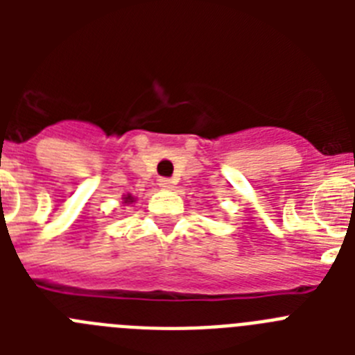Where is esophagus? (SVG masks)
<instances>
[{
  "label": "esophagus",
  "mask_w": 355,
  "mask_h": 355,
  "mask_svg": "<svg viewBox=\"0 0 355 355\" xmlns=\"http://www.w3.org/2000/svg\"><path fill=\"white\" fill-rule=\"evenodd\" d=\"M158 184L163 188V190H172V188H174V181L168 180V178H159Z\"/></svg>",
  "instance_id": "1"
}]
</instances>
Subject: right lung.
Here are the masks:
<instances>
[{
    "mask_svg": "<svg viewBox=\"0 0 355 355\" xmlns=\"http://www.w3.org/2000/svg\"><path fill=\"white\" fill-rule=\"evenodd\" d=\"M133 197H131V196H126V197H124V202H126V205H130V202H133Z\"/></svg>",
    "mask_w": 355,
    "mask_h": 355,
    "instance_id": "right-lung-1",
    "label": "right lung"
}]
</instances>
